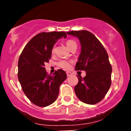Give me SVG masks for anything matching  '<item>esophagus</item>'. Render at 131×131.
<instances>
[{
    "mask_svg": "<svg viewBox=\"0 0 131 131\" xmlns=\"http://www.w3.org/2000/svg\"><path fill=\"white\" fill-rule=\"evenodd\" d=\"M72 74H73V73H72L71 72H70V71H67V76H71Z\"/></svg>",
    "mask_w": 131,
    "mask_h": 131,
    "instance_id": "esophagus-1",
    "label": "esophagus"
}]
</instances>
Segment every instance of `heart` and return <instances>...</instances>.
Segmentation results:
<instances>
[{"mask_svg":"<svg viewBox=\"0 0 131 131\" xmlns=\"http://www.w3.org/2000/svg\"><path fill=\"white\" fill-rule=\"evenodd\" d=\"M66 45L68 47L69 49H71L72 48L74 47V46H77V43L75 41L73 40H68L66 42ZM52 52H55V47H53V49H52ZM71 61H68V60H61L58 62V66L60 67L61 68H63L64 70H68L69 68L71 67Z\"/></svg>","mask_w":131,"mask_h":131,"instance_id":"1","label":"heart"}]
</instances>
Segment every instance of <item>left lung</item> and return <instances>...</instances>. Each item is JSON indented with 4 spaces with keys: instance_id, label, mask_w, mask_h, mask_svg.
Here are the masks:
<instances>
[{
    "instance_id": "8db88e82",
    "label": "left lung",
    "mask_w": 131,
    "mask_h": 131,
    "mask_svg": "<svg viewBox=\"0 0 131 131\" xmlns=\"http://www.w3.org/2000/svg\"><path fill=\"white\" fill-rule=\"evenodd\" d=\"M76 37L81 44V53L75 70L86 72L85 77H78L74 87L78 98L84 103L94 105L104 98L111 85L112 68L108 55L100 41L88 31L67 32Z\"/></svg>"
}]
</instances>
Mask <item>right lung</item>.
<instances>
[{"label": "right lung", "instance_id": "1", "mask_svg": "<svg viewBox=\"0 0 131 131\" xmlns=\"http://www.w3.org/2000/svg\"><path fill=\"white\" fill-rule=\"evenodd\" d=\"M67 37L62 31L39 33L29 40L19 56V82L28 99L37 106L44 107L52 104L58 97L60 85L67 79L63 70L56 71L50 76L44 68L51 58L55 43Z\"/></svg>", "mask_w": 131, "mask_h": 131}]
</instances>
